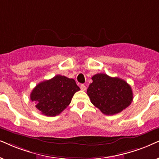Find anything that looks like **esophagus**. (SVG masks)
I'll return each instance as SVG.
<instances>
[{
	"label": "esophagus",
	"mask_w": 159,
	"mask_h": 159,
	"mask_svg": "<svg viewBox=\"0 0 159 159\" xmlns=\"http://www.w3.org/2000/svg\"><path fill=\"white\" fill-rule=\"evenodd\" d=\"M80 88H81V90H83V91H85V90L86 89V86L84 85V84H81V85L80 86Z\"/></svg>",
	"instance_id": "obj_1"
}]
</instances>
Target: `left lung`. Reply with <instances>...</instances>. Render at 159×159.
Returning a JSON list of instances; mask_svg holds the SVG:
<instances>
[{
    "label": "left lung",
    "mask_w": 159,
    "mask_h": 159,
    "mask_svg": "<svg viewBox=\"0 0 159 159\" xmlns=\"http://www.w3.org/2000/svg\"><path fill=\"white\" fill-rule=\"evenodd\" d=\"M87 89L92 103L106 115H114L125 109L133 100V92L127 82L104 73L92 76Z\"/></svg>",
    "instance_id": "1"
}]
</instances>
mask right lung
Instances as JSON below:
<instances>
[{
	"instance_id": "1",
	"label": "right lung",
	"mask_w": 159,
	"mask_h": 159,
	"mask_svg": "<svg viewBox=\"0 0 159 159\" xmlns=\"http://www.w3.org/2000/svg\"><path fill=\"white\" fill-rule=\"evenodd\" d=\"M79 90L73 78L57 75L38 84L32 90L30 98L42 114L55 116L69 106L74 94Z\"/></svg>"
}]
</instances>
